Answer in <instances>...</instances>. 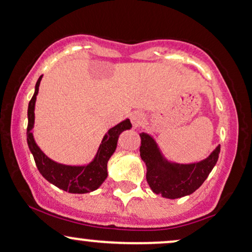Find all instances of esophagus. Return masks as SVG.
<instances>
[{
  "label": "esophagus",
  "mask_w": 252,
  "mask_h": 252,
  "mask_svg": "<svg viewBox=\"0 0 252 252\" xmlns=\"http://www.w3.org/2000/svg\"><path fill=\"white\" fill-rule=\"evenodd\" d=\"M131 123H132V125H133V127H134V128H138L139 126L141 125L142 123H144V120H145V114L144 113H141V112H133V113H131Z\"/></svg>",
  "instance_id": "34e87169"
}]
</instances>
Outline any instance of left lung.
Wrapping results in <instances>:
<instances>
[{
    "label": "left lung",
    "mask_w": 252,
    "mask_h": 252,
    "mask_svg": "<svg viewBox=\"0 0 252 252\" xmlns=\"http://www.w3.org/2000/svg\"><path fill=\"white\" fill-rule=\"evenodd\" d=\"M140 157L147 167L146 179L155 194L166 198H179L190 195L202 186L212 172L221 151L217 146L209 157L200 162L176 163L163 157L158 144L150 134H140Z\"/></svg>",
    "instance_id": "8db88e82"
}]
</instances>
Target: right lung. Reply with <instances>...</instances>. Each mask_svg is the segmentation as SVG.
Listing matches in <instances>:
<instances>
[{"instance_id":"right-lung-1","label":"right lung","mask_w":252,"mask_h":252,"mask_svg":"<svg viewBox=\"0 0 252 252\" xmlns=\"http://www.w3.org/2000/svg\"><path fill=\"white\" fill-rule=\"evenodd\" d=\"M42 77L43 76H40L37 80L35 93L28 106L27 141L29 150L33 155L37 168L43 175V178L65 191L72 192V194H85V192L95 190L107 178L108 160L116 151L120 133L132 127L131 121L126 119L108 129V132L102 138L94 159L86 166H67V164L56 162V161L49 159L40 151L33 139L32 132H31L33 124H35V102Z\"/></svg>"}]
</instances>
